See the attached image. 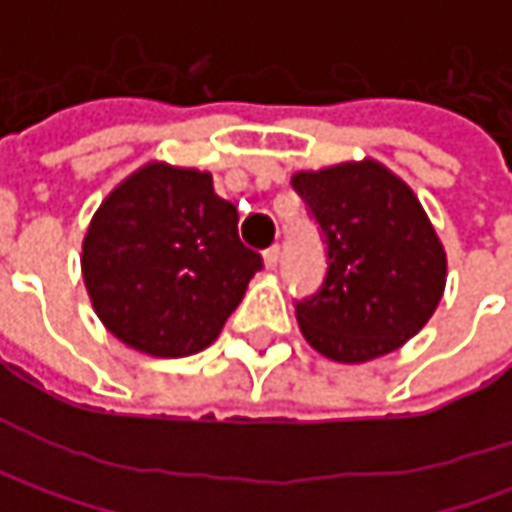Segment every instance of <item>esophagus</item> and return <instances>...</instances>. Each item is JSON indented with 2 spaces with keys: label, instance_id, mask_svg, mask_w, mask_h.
<instances>
[{
  "label": "esophagus",
  "instance_id": "esophagus-1",
  "mask_svg": "<svg viewBox=\"0 0 512 512\" xmlns=\"http://www.w3.org/2000/svg\"><path fill=\"white\" fill-rule=\"evenodd\" d=\"M279 256H282V247L279 245H270L265 250V267L267 270H276V265H279Z\"/></svg>",
  "mask_w": 512,
  "mask_h": 512
}]
</instances>
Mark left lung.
<instances>
[{
    "instance_id": "8db88e82",
    "label": "left lung",
    "mask_w": 512,
    "mask_h": 512,
    "mask_svg": "<svg viewBox=\"0 0 512 512\" xmlns=\"http://www.w3.org/2000/svg\"><path fill=\"white\" fill-rule=\"evenodd\" d=\"M290 185L327 242L322 290L296 305L307 344L362 364L399 350L444 296L447 253L410 185L376 159L299 170Z\"/></svg>"
}]
</instances>
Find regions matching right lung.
Returning a JSON list of instances; mask_svg holds the SVG:
<instances>
[{"label":"right lung","mask_w":512,"mask_h":512,"mask_svg":"<svg viewBox=\"0 0 512 512\" xmlns=\"http://www.w3.org/2000/svg\"><path fill=\"white\" fill-rule=\"evenodd\" d=\"M236 205L207 170L148 162L105 196L82 242L102 325L156 359L205 350L239 307L262 256L239 242Z\"/></svg>","instance_id":"right-lung-1"}]
</instances>
